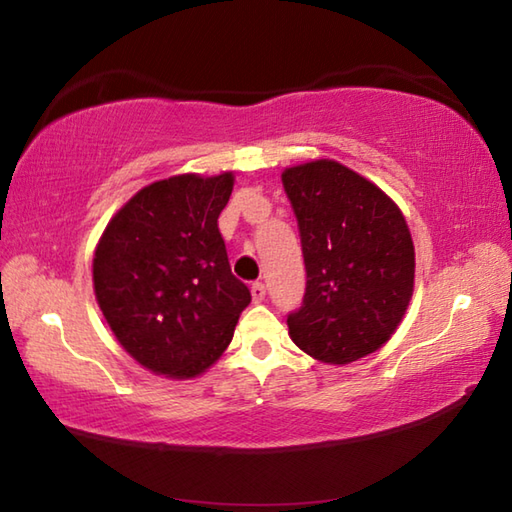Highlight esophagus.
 Returning a JSON list of instances; mask_svg holds the SVG:
<instances>
[{
	"label": "esophagus",
	"instance_id": "1",
	"mask_svg": "<svg viewBox=\"0 0 512 512\" xmlns=\"http://www.w3.org/2000/svg\"><path fill=\"white\" fill-rule=\"evenodd\" d=\"M250 295H253L255 303H262L266 299V286L262 284V281H255V284L250 286Z\"/></svg>",
	"mask_w": 512,
	"mask_h": 512
}]
</instances>
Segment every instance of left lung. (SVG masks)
<instances>
[{"label":"left lung","mask_w":512,"mask_h":512,"mask_svg":"<svg viewBox=\"0 0 512 512\" xmlns=\"http://www.w3.org/2000/svg\"><path fill=\"white\" fill-rule=\"evenodd\" d=\"M281 180L308 275L290 339L321 363H354L380 350L409 308L416 250L407 220L383 189L330 158L288 167Z\"/></svg>","instance_id":"8db88e82"}]
</instances>
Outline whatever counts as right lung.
<instances>
[{
	"instance_id": "obj_1",
	"label": "right lung",
	"mask_w": 512,
	"mask_h": 512,
	"mask_svg": "<svg viewBox=\"0 0 512 512\" xmlns=\"http://www.w3.org/2000/svg\"><path fill=\"white\" fill-rule=\"evenodd\" d=\"M233 184V171L151 182L116 211L96 244V303L123 350L158 376L206 372L250 303L217 228Z\"/></svg>"
}]
</instances>
